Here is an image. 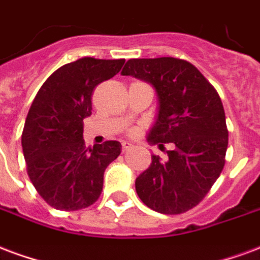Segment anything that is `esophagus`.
<instances>
[{"label": "esophagus", "instance_id": "esophagus-1", "mask_svg": "<svg viewBox=\"0 0 260 260\" xmlns=\"http://www.w3.org/2000/svg\"><path fill=\"white\" fill-rule=\"evenodd\" d=\"M132 149V145L129 142H122V151H129Z\"/></svg>", "mask_w": 260, "mask_h": 260}]
</instances>
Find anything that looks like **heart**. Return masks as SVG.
Listing matches in <instances>:
<instances>
[{
  "mask_svg": "<svg viewBox=\"0 0 260 260\" xmlns=\"http://www.w3.org/2000/svg\"><path fill=\"white\" fill-rule=\"evenodd\" d=\"M129 134H131V135H134V134H136V131L135 129H131Z\"/></svg>",
  "mask_w": 260,
  "mask_h": 260,
  "instance_id": "b5f03b06",
  "label": "heart"
}]
</instances>
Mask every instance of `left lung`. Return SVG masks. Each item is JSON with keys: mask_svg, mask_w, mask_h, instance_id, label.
<instances>
[{"mask_svg": "<svg viewBox=\"0 0 260 260\" xmlns=\"http://www.w3.org/2000/svg\"><path fill=\"white\" fill-rule=\"evenodd\" d=\"M122 76L150 82L159 109L150 143L168 159L151 155V165L136 178V193L155 212L179 215L194 208L208 194L226 162L229 131L220 96L201 71L178 57L131 59Z\"/></svg>", "mask_w": 260, "mask_h": 260, "instance_id": "left-lung-1", "label": "left lung"}]
</instances>
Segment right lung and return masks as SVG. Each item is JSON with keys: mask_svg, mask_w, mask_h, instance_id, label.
Returning a JSON list of instances; mask_svg holds the SVG:
<instances>
[{"mask_svg": "<svg viewBox=\"0 0 260 260\" xmlns=\"http://www.w3.org/2000/svg\"><path fill=\"white\" fill-rule=\"evenodd\" d=\"M125 59L84 56L59 67L34 98L22 134L27 175L52 208L78 211L101 197L105 169L121 153L117 140L93 149L82 139L96 86L121 70Z\"/></svg>", "mask_w": 260, "mask_h": 260, "instance_id": "obj_1", "label": "right lung"}]
</instances>
